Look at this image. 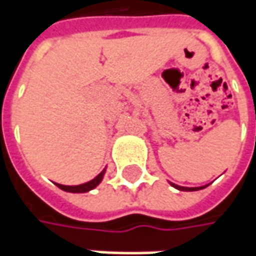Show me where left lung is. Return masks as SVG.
I'll list each match as a JSON object with an SVG mask.
<instances>
[{
	"label": "left lung",
	"instance_id": "1",
	"mask_svg": "<svg viewBox=\"0 0 256 256\" xmlns=\"http://www.w3.org/2000/svg\"><path fill=\"white\" fill-rule=\"evenodd\" d=\"M174 188H176V190H180V191H198V190H202V188H205V186H196V188H186V186H180V185H176V184H172V182H170Z\"/></svg>",
	"mask_w": 256,
	"mask_h": 256
}]
</instances>
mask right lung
<instances>
[{"mask_svg": "<svg viewBox=\"0 0 256 256\" xmlns=\"http://www.w3.org/2000/svg\"><path fill=\"white\" fill-rule=\"evenodd\" d=\"M104 175H105V170H102V171L100 172L94 180L85 182V184H81V185H61V184H56V186L61 188L62 191L74 192V194H82V192L91 191L95 186H98V185L101 184V181H102Z\"/></svg>", "mask_w": 256, "mask_h": 256, "instance_id": "right-lung-1", "label": "right lung"}]
</instances>
